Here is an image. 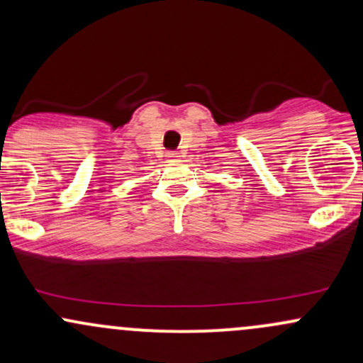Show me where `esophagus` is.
Segmentation results:
<instances>
[{"label":"esophagus","instance_id":"34e87169","mask_svg":"<svg viewBox=\"0 0 363 363\" xmlns=\"http://www.w3.org/2000/svg\"><path fill=\"white\" fill-rule=\"evenodd\" d=\"M167 155H169V158H174V160H176V158H179V157H181V155H179V153H177V152H169V153H167Z\"/></svg>","mask_w":363,"mask_h":363}]
</instances>
